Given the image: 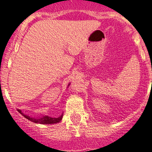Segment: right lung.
<instances>
[{
  "label": "right lung",
  "instance_id": "obj_1",
  "mask_svg": "<svg viewBox=\"0 0 152 152\" xmlns=\"http://www.w3.org/2000/svg\"><path fill=\"white\" fill-rule=\"evenodd\" d=\"M18 111L20 114H22V115H23L26 119H28V121H31V122L35 123V124H58V123H59L63 118V115H61V116H60L59 118H51V117H49V116H43V118H30L29 116H27V115H23V113H21V111L19 110V109H18Z\"/></svg>",
  "mask_w": 152,
  "mask_h": 152
}]
</instances>
